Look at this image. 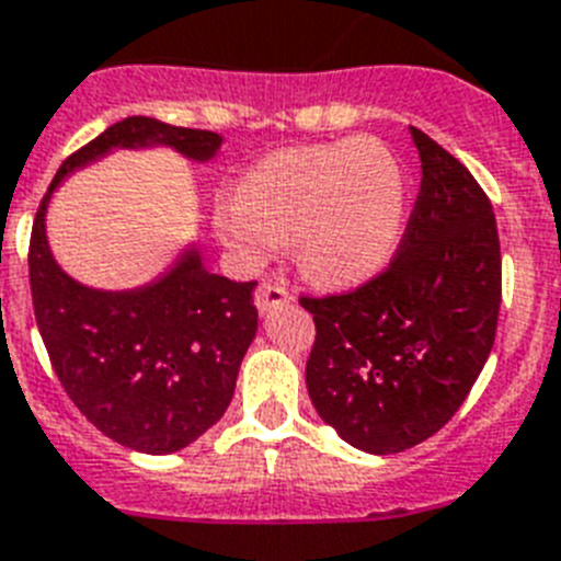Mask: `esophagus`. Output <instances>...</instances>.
Masks as SVG:
<instances>
[{"instance_id": "obj_1", "label": "esophagus", "mask_w": 561, "mask_h": 561, "mask_svg": "<svg viewBox=\"0 0 561 561\" xmlns=\"http://www.w3.org/2000/svg\"><path fill=\"white\" fill-rule=\"evenodd\" d=\"M290 299H294V294H290L288 282L285 279H265L256 288V308L262 310V313H271V310L288 305Z\"/></svg>"}]
</instances>
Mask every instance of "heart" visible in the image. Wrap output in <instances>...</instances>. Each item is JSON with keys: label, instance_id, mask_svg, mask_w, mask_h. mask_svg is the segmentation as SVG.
Returning a JSON list of instances; mask_svg holds the SVG:
<instances>
[{"label": "heart", "instance_id": "obj_1", "mask_svg": "<svg viewBox=\"0 0 561 561\" xmlns=\"http://www.w3.org/2000/svg\"><path fill=\"white\" fill-rule=\"evenodd\" d=\"M404 176L376 139L276 150L214 208L216 233L251 262L296 242L317 285L347 288L388 262L402 233Z\"/></svg>", "mask_w": 561, "mask_h": 561}]
</instances>
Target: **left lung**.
Instances as JSON below:
<instances>
[{"instance_id": "left-lung-1", "label": "left lung", "mask_w": 561, "mask_h": 561, "mask_svg": "<svg viewBox=\"0 0 561 561\" xmlns=\"http://www.w3.org/2000/svg\"><path fill=\"white\" fill-rule=\"evenodd\" d=\"M422 185L397 256L359 288L299 296L317 322L305 382L319 416L365 454H402L448 425L496 339L502 251L491 199L411 128Z\"/></svg>"}]
</instances>
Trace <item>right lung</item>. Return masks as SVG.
<instances>
[{
  "label": "right lung",
  "mask_w": 561,
  "mask_h": 561,
  "mask_svg": "<svg viewBox=\"0 0 561 561\" xmlns=\"http://www.w3.org/2000/svg\"><path fill=\"white\" fill-rule=\"evenodd\" d=\"M168 145L208 162L222 136L150 116L116 122L56 171L31 230V296L42 342L70 402L99 431L139 454L187 448L228 411L239 365L256 336V282H230L196 248L136 290H93L56 265L45 210L56 185L113 148Z\"/></svg>",
  "instance_id": "1"
}]
</instances>
